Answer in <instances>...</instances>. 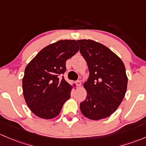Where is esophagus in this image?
<instances>
[{"instance_id": "obj_1", "label": "esophagus", "mask_w": 146, "mask_h": 146, "mask_svg": "<svg viewBox=\"0 0 146 146\" xmlns=\"http://www.w3.org/2000/svg\"><path fill=\"white\" fill-rule=\"evenodd\" d=\"M75 83H76V85L77 86H81V85H82V83H81V81H79V80L76 81V82H75Z\"/></svg>"}]
</instances>
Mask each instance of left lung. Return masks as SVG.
Returning <instances> with one entry per match:
<instances>
[{
	"mask_svg": "<svg viewBox=\"0 0 146 146\" xmlns=\"http://www.w3.org/2000/svg\"><path fill=\"white\" fill-rule=\"evenodd\" d=\"M80 53L86 61L89 77L84 84L87 91L80 110L86 117L98 120L118 108L127 88L124 64L108 48L92 40H78Z\"/></svg>",
	"mask_w": 146,
	"mask_h": 146,
	"instance_id": "left-lung-1",
	"label": "left lung"
}]
</instances>
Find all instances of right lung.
<instances>
[{
	"instance_id": "right-lung-1",
	"label": "right lung",
	"mask_w": 146,
	"mask_h": 146,
	"mask_svg": "<svg viewBox=\"0 0 146 146\" xmlns=\"http://www.w3.org/2000/svg\"><path fill=\"white\" fill-rule=\"evenodd\" d=\"M78 50L76 40H58L42 49L26 67L22 79L23 95L37 117H55L70 98L72 87L62 74L66 72V61Z\"/></svg>"
}]
</instances>
